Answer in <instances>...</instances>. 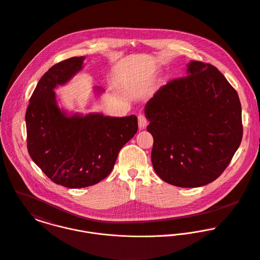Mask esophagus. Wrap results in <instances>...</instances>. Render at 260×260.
I'll return each mask as SVG.
<instances>
[{"instance_id": "esophagus-1", "label": "esophagus", "mask_w": 260, "mask_h": 260, "mask_svg": "<svg viewBox=\"0 0 260 260\" xmlns=\"http://www.w3.org/2000/svg\"><path fill=\"white\" fill-rule=\"evenodd\" d=\"M148 124V120L144 115H139L138 116V126L140 129H144Z\"/></svg>"}]
</instances>
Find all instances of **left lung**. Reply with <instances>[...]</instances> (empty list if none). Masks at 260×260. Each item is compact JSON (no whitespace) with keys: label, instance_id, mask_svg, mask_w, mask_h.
Segmentation results:
<instances>
[{"label":"left lung","instance_id":"obj_1","mask_svg":"<svg viewBox=\"0 0 260 260\" xmlns=\"http://www.w3.org/2000/svg\"><path fill=\"white\" fill-rule=\"evenodd\" d=\"M186 77L160 87L145 105L157 175L180 187L218 178L243 135L237 91L212 64L191 60Z\"/></svg>","mask_w":260,"mask_h":260}]
</instances>
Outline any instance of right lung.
Here are the masks:
<instances>
[{
    "instance_id": "add662e5",
    "label": "right lung",
    "mask_w": 260,
    "mask_h": 260,
    "mask_svg": "<svg viewBox=\"0 0 260 260\" xmlns=\"http://www.w3.org/2000/svg\"><path fill=\"white\" fill-rule=\"evenodd\" d=\"M85 56L53 66L35 87L26 111L27 148L53 182L70 188L93 185L112 172L120 149L136 134L137 117L67 114L53 90L83 69ZM98 93L104 89L94 87Z\"/></svg>"
}]
</instances>
